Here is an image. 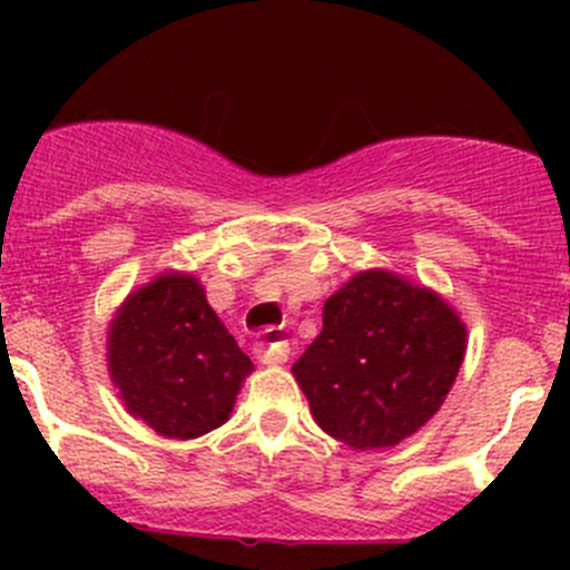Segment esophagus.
<instances>
[{
  "instance_id": "34e87169",
  "label": "esophagus",
  "mask_w": 570,
  "mask_h": 570,
  "mask_svg": "<svg viewBox=\"0 0 570 570\" xmlns=\"http://www.w3.org/2000/svg\"><path fill=\"white\" fill-rule=\"evenodd\" d=\"M286 355H289V342H286L284 333L278 327H267L256 342V358L262 364H284Z\"/></svg>"
}]
</instances>
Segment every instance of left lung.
I'll return each mask as SVG.
<instances>
[{"mask_svg":"<svg viewBox=\"0 0 570 570\" xmlns=\"http://www.w3.org/2000/svg\"><path fill=\"white\" fill-rule=\"evenodd\" d=\"M463 353V322L439 295L372 269L327 297L320 336L292 372L327 435L383 450L439 411Z\"/></svg>","mask_w":570,"mask_h":570,"instance_id":"8db88e82","label":"left lung"}]
</instances>
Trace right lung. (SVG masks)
<instances>
[{
  "instance_id": "add662e5",
  "label": "right lung",
  "mask_w": 570,
  "mask_h": 570,
  "mask_svg": "<svg viewBox=\"0 0 570 570\" xmlns=\"http://www.w3.org/2000/svg\"><path fill=\"white\" fill-rule=\"evenodd\" d=\"M250 370L193 275H159L135 292L109 336L126 407L168 439L220 428Z\"/></svg>"
}]
</instances>
